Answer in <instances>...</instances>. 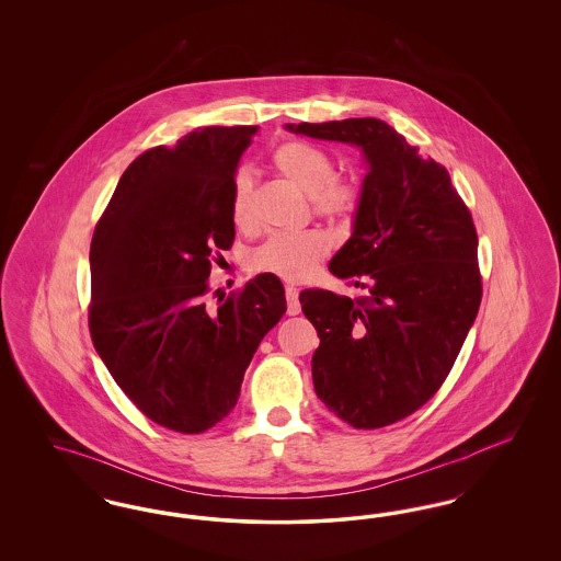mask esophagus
<instances>
[{
  "label": "esophagus",
  "mask_w": 561,
  "mask_h": 561,
  "mask_svg": "<svg viewBox=\"0 0 561 561\" xmlns=\"http://www.w3.org/2000/svg\"><path fill=\"white\" fill-rule=\"evenodd\" d=\"M286 300H288V313L298 316L300 313V302H298V290L294 286H286Z\"/></svg>",
  "instance_id": "esophagus-1"
}]
</instances>
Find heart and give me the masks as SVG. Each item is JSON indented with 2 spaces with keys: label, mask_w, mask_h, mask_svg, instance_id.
<instances>
[{
  "label": "heart",
  "mask_w": 561,
  "mask_h": 561,
  "mask_svg": "<svg viewBox=\"0 0 561 561\" xmlns=\"http://www.w3.org/2000/svg\"><path fill=\"white\" fill-rule=\"evenodd\" d=\"M273 165L290 185L311 195V208L321 218L334 225H351L362 210L364 193L359 185L334 179V163L320 149L302 140H286L273 151ZM254 188L252 170L240 168L231 183V218L241 229L254 222ZM330 248L332 241L323 231L275 236L250 254L248 267L286 282H302L320 267Z\"/></svg>",
  "instance_id": "heart-1"
}]
</instances>
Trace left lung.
Returning a JSON list of instances; mask_svg holds the SVG:
<instances>
[{"label":"left lung","mask_w":561,"mask_h":561,"mask_svg":"<svg viewBox=\"0 0 561 561\" xmlns=\"http://www.w3.org/2000/svg\"><path fill=\"white\" fill-rule=\"evenodd\" d=\"M288 130L353 142L370 163L353 236L330 263L364 294L309 288L300 305L320 336L318 398L351 427L393 425L439 391L480 311L473 216L448 170L380 119Z\"/></svg>","instance_id":"1"}]
</instances>
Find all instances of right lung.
I'll use <instances>...</instances> for the list:
<instances>
[{"label": "right lung", "mask_w": 561, "mask_h": 561, "mask_svg": "<svg viewBox=\"0 0 561 561\" xmlns=\"http://www.w3.org/2000/svg\"><path fill=\"white\" fill-rule=\"evenodd\" d=\"M256 126H208L126 168L90 243L88 325L128 400L153 423L204 433L238 403L243 373L286 313L279 277L210 305L236 240L231 183Z\"/></svg>", "instance_id": "obj_1"}]
</instances>
